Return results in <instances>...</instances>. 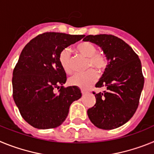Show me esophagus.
<instances>
[{
	"label": "esophagus",
	"mask_w": 154,
	"mask_h": 154,
	"mask_svg": "<svg viewBox=\"0 0 154 154\" xmlns=\"http://www.w3.org/2000/svg\"><path fill=\"white\" fill-rule=\"evenodd\" d=\"M82 96H85V94L87 93V92L85 90H83V89H82Z\"/></svg>",
	"instance_id": "obj_1"
}]
</instances>
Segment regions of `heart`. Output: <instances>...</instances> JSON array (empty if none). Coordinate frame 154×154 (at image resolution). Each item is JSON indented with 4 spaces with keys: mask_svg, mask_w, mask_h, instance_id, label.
<instances>
[{
    "mask_svg": "<svg viewBox=\"0 0 154 154\" xmlns=\"http://www.w3.org/2000/svg\"><path fill=\"white\" fill-rule=\"evenodd\" d=\"M75 49L77 52L82 56L88 58L87 69H95L98 72H101L107 65L106 55L102 52L96 51V47L89 42H81L76 45ZM59 62L62 69L67 73H70L72 70V58L70 51L68 48H65L59 55ZM97 79V73L93 69L87 71L83 73H76L69 79V83L72 85L78 86L81 89H87Z\"/></svg>",
    "mask_w": 154,
    "mask_h": 154,
    "instance_id": "obj_1",
    "label": "heart"
}]
</instances>
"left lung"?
Wrapping results in <instances>:
<instances>
[{"mask_svg":"<svg viewBox=\"0 0 154 154\" xmlns=\"http://www.w3.org/2000/svg\"><path fill=\"white\" fill-rule=\"evenodd\" d=\"M83 41L97 45L108 60L104 73L96 84L105 87L95 93L96 104L87 111L96 127L112 130L130 120L138 107L144 84L141 62L124 41L112 35H87Z\"/></svg>","mask_w":154,"mask_h":154,"instance_id":"obj_1","label":"left lung"}]
</instances>
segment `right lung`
<instances>
[{
  "instance_id": "1",
  "label": "right lung",
  "mask_w": 154,
  "mask_h": 154,
  "mask_svg": "<svg viewBox=\"0 0 154 154\" xmlns=\"http://www.w3.org/2000/svg\"><path fill=\"white\" fill-rule=\"evenodd\" d=\"M84 36L45 32L23 48L13 71V98L23 119L33 127L45 130L59 126L67 117L71 104L81 98L77 86H62L67 78L59 55ZM59 88L55 94L54 89Z\"/></svg>"
}]
</instances>
